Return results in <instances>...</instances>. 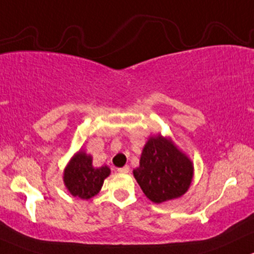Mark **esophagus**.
Wrapping results in <instances>:
<instances>
[{
  "instance_id": "obj_1",
  "label": "esophagus",
  "mask_w": 254,
  "mask_h": 254,
  "mask_svg": "<svg viewBox=\"0 0 254 254\" xmlns=\"http://www.w3.org/2000/svg\"><path fill=\"white\" fill-rule=\"evenodd\" d=\"M129 171H130V168L127 165H125V166H123V168L118 169V172H122V174H127Z\"/></svg>"
}]
</instances>
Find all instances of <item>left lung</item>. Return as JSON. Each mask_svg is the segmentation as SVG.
I'll return each mask as SVG.
<instances>
[{
  "label": "left lung",
  "mask_w": 254,
  "mask_h": 254,
  "mask_svg": "<svg viewBox=\"0 0 254 254\" xmlns=\"http://www.w3.org/2000/svg\"><path fill=\"white\" fill-rule=\"evenodd\" d=\"M132 174L150 201L161 204L178 199L188 191L193 181L194 165L171 137L158 133L146 142L140 165Z\"/></svg>",
  "instance_id": "1"
}]
</instances>
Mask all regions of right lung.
Masks as SVG:
<instances>
[{"instance_id":"right-lung-1","label":"right lung","mask_w":254,"mask_h":254,"mask_svg":"<svg viewBox=\"0 0 254 254\" xmlns=\"http://www.w3.org/2000/svg\"><path fill=\"white\" fill-rule=\"evenodd\" d=\"M111 170L107 165L95 168L93 157L79 149L64 170V185L69 194L80 199H90L101 190L104 181L110 176Z\"/></svg>"}]
</instances>
